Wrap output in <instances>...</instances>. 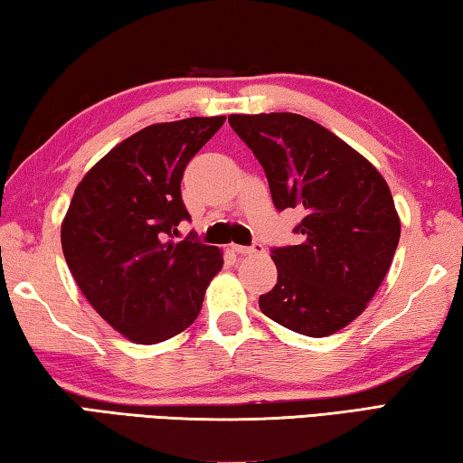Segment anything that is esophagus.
Returning <instances> with one entry per match:
<instances>
[{"instance_id": "34e87169", "label": "esophagus", "mask_w": 463, "mask_h": 463, "mask_svg": "<svg viewBox=\"0 0 463 463\" xmlns=\"http://www.w3.org/2000/svg\"><path fill=\"white\" fill-rule=\"evenodd\" d=\"M234 253H239V255H261L263 253V245H250V247H242V245H232L231 247Z\"/></svg>"}]
</instances>
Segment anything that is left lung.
I'll use <instances>...</instances> for the list:
<instances>
[{"mask_svg": "<svg viewBox=\"0 0 463 463\" xmlns=\"http://www.w3.org/2000/svg\"><path fill=\"white\" fill-rule=\"evenodd\" d=\"M260 159L278 210L300 208L304 241L271 250L278 284L260 296L265 317L307 336H328L362 315L401 239L386 179L331 130L292 112L231 114Z\"/></svg>", "mask_w": 463, "mask_h": 463, "instance_id": "8db88e82", "label": "left lung"}]
</instances>
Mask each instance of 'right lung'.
<instances>
[{"label":"right lung","instance_id":"obj_1","mask_svg":"<svg viewBox=\"0 0 463 463\" xmlns=\"http://www.w3.org/2000/svg\"><path fill=\"white\" fill-rule=\"evenodd\" d=\"M226 116L151 124L101 156L61 224L62 255L93 310L128 341L155 345L200 315L222 250L174 241L190 214L184 169Z\"/></svg>","mask_w":463,"mask_h":463}]
</instances>
